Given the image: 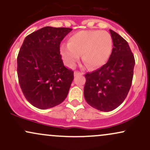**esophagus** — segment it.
I'll use <instances>...</instances> for the list:
<instances>
[{
  "mask_svg": "<svg viewBox=\"0 0 150 150\" xmlns=\"http://www.w3.org/2000/svg\"><path fill=\"white\" fill-rule=\"evenodd\" d=\"M83 73H81V72H79V71H75V73H74V75H75V77H77V76H79V75H83Z\"/></svg>",
  "mask_w": 150,
  "mask_h": 150,
  "instance_id": "obj_1",
  "label": "esophagus"
}]
</instances>
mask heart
I'll list each match as a JSON object with an SVG mask.
<instances>
[{
	"label": "heart",
	"instance_id": "obj_1",
	"mask_svg": "<svg viewBox=\"0 0 150 150\" xmlns=\"http://www.w3.org/2000/svg\"><path fill=\"white\" fill-rule=\"evenodd\" d=\"M112 51V39L106 32L99 30L80 31L72 34L68 44L61 46L63 59L70 67L75 65L80 55L88 68H99L106 63Z\"/></svg>",
	"mask_w": 150,
	"mask_h": 150
}]
</instances>
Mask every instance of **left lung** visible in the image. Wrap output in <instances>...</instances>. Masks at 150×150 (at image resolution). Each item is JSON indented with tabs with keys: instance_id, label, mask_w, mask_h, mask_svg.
<instances>
[{
	"instance_id": "obj_1",
	"label": "left lung",
	"mask_w": 150,
	"mask_h": 150,
	"mask_svg": "<svg viewBox=\"0 0 150 150\" xmlns=\"http://www.w3.org/2000/svg\"><path fill=\"white\" fill-rule=\"evenodd\" d=\"M113 49L108 61L100 68L85 74L84 96L88 104L101 111L119 106L132 85L135 58L128 42L110 30Z\"/></svg>"
}]
</instances>
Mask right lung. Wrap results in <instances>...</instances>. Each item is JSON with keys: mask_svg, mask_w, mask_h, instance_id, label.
Returning <instances> with one entry per match:
<instances>
[{"mask_svg": "<svg viewBox=\"0 0 150 150\" xmlns=\"http://www.w3.org/2000/svg\"><path fill=\"white\" fill-rule=\"evenodd\" d=\"M71 31L43 27L27 36L19 51V83L27 100L39 109L60 104L69 92L74 73L63 64L60 44Z\"/></svg>", "mask_w": 150, "mask_h": 150, "instance_id": "obj_1", "label": "right lung"}]
</instances>
